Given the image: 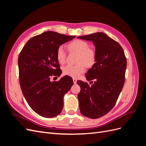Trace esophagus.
I'll list each match as a JSON object with an SVG mask.
<instances>
[{"instance_id": "34e87169", "label": "esophagus", "mask_w": 146, "mask_h": 146, "mask_svg": "<svg viewBox=\"0 0 146 146\" xmlns=\"http://www.w3.org/2000/svg\"><path fill=\"white\" fill-rule=\"evenodd\" d=\"M77 80H76V78H74V79H73V82H74V84H76V83H77Z\"/></svg>"}]
</instances>
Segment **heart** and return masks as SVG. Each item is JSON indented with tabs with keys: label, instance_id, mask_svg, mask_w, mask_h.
<instances>
[{
	"label": "heart",
	"instance_id": "obj_1",
	"mask_svg": "<svg viewBox=\"0 0 146 146\" xmlns=\"http://www.w3.org/2000/svg\"><path fill=\"white\" fill-rule=\"evenodd\" d=\"M70 52L78 54L76 65L68 64L63 68V74L72 78H78L85 71L86 66L91 67L96 62V54L94 50L89 47L88 43L85 41L77 39L68 45ZM67 53L63 46H60L56 50V58L60 64L66 62Z\"/></svg>",
	"mask_w": 146,
	"mask_h": 146
}]
</instances>
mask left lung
Here are the masks:
<instances>
[{
	"mask_svg": "<svg viewBox=\"0 0 146 146\" xmlns=\"http://www.w3.org/2000/svg\"><path fill=\"white\" fill-rule=\"evenodd\" d=\"M77 38L92 41L96 47V63L85 74L92 85L81 80L77 83L81 88L78 94L81 113L97 119L107 114L116 103L125 82L126 57L121 45L104 33Z\"/></svg>",
	"mask_w": 146,
	"mask_h": 146,
	"instance_id": "obj_1",
	"label": "left lung"
}]
</instances>
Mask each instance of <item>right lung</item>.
<instances>
[{
	"mask_svg": "<svg viewBox=\"0 0 146 146\" xmlns=\"http://www.w3.org/2000/svg\"><path fill=\"white\" fill-rule=\"evenodd\" d=\"M76 36L52 31L36 35L27 42L18 58L19 83L24 98L33 111L44 117L56 116L63 108V97L73 85L66 76L58 82L51 77L61 74L56 50Z\"/></svg>",
	"mask_w": 146,
	"mask_h": 146,
	"instance_id": "add662e5",
	"label": "right lung"
}]
</instances>
